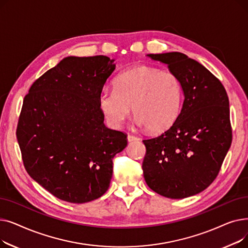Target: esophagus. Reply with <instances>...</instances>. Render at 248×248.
Returning a JSON list of instances; mask_svg holds the SVG:
<instances>
[{"mask_svg":"<svg viewBox=\"0 0 248 248\" xmlns=\"http://www.w3.org/2000/svg\"><path fill=\"white\" fill-rule=\"evenodd\" d=\"M138 140H139V138L136 137V136H134V135H128V136H127V140H128V141Z\"/></svg>","mask_w":248,"mask_h":248,"instance_id":"34e87169","label":"esophagus"}]
</instances>
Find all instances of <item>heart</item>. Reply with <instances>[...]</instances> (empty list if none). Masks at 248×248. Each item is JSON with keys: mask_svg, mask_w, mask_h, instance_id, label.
I'll return each instance as SVG.
<instances>
[{"mask_svg": "<svg viewBox=\"0 0 248 248\" xmlns=\"http://www.w3.org/2000/svg\"><path fill=\"white\" fill-rule=\"evenodd\" d=\"M182 100L183 87L176 74L139 66L117 76L114 89L102 90L98 107L111 127L123 126L133 107L139 125L147 126L151 132H162L176 121Z\"/></svg>", "mask_w": 248, "mask_h": 248, "instance_id": "heart-1", "label": "heart"}]
</instances>
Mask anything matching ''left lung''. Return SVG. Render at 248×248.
Masks as SVG:
<instances>
[{"label":"left lung","instance_id":"8db88e82","mask_svg":"<svg viewBox=\"0 0 248 248\" xmlns=\"http://www.w3.org/2000/svg\"><path fill=\"white\" fill-rule=\"evenodd\" d=\"M148 56L167 64L170 72L178 76L185 99L167 131L142 140L146 183L168 198L193 196L216 179L231 146L228 95L215 75L183 53Z\"/></svg>","mask_w":248,"mask_h":248}]
</instances>
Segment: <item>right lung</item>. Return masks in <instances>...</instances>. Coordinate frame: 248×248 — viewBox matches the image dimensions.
Here are the masks:
<instances>
[{"mask_svg": "<svg viewBox=\"0 0 248 248\" xmlns=\"http://www.w3.org/2000/svg\"><path fill=\"white\" fill-rule=\"evenodd\" d=\"M107 56L66 57L34 81L16 136L26 171L56 198L86 203L107 192L126 135L107 127L98 95L113 72Z\"/></svg>", "mask_w": 248, "mask_h": 248, "instance_id": "add662e5", "label": "right lung"}]
</instances>
